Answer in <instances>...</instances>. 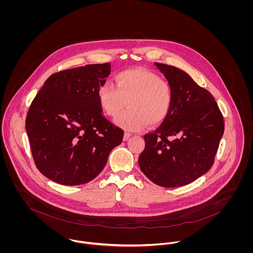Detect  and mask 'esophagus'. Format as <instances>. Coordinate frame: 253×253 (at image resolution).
<instances>
[{
	"label": "esophagus",
	"instance_id": "1",
	"mask_svg": "<svg viewBox=\"0 0 253 253\" xmlns=\"http://www.w3.org/2000/svg\"><path fill=\"white\" fill-rule=\"evenodd\" d=\"M130 136H131V134H130V133H128V132H125L123 140H124V141H126V140H127V139H128Z\"/></svg>",
	"mask_w": 253,
	"mask_h": 253
}]
</instances>
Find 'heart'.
I'll return each instance as SVG.
<instances>
[{"mask_svg": "<svg viewBox=\"0 0 253 253\" xmlns=\"http://www.w3.org/2000/svg\"><path fill=\"white\" fill-rule=\"evenodd\" d=\"M115 85L102 84L97 91L100 108L109 116L120 115L115 124L128 131H138L150 126H158L169 116L173 94L170 84L156 73L146 69H130L115 76Z\"/></svg>", "mask_w": 253, "mask_h": 253, "instance_id": "b5f03b06", "label": "heart"}]
</instances>
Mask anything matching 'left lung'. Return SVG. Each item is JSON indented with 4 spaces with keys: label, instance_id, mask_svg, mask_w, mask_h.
<instances>
[{
    "label": "left lung",
    "instance_id": "1",
    "mask_svg": "<svg viewBox=\"0 0 253 253\" xmlns=\"http://www.w3.org/2000/svg\"><path fill=\"white\" fill-rule=\"evenodd\" d=\"M155 65L170 84L173 101L163 124L145 134L138 165L155 184L180 187L212 167L224 133L223 116L211 93L190 75L174 66Z\"/></svg>",
    "mask_w": 253,
    "mask_h": 253
}]
</instances>
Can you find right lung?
Segmentation results:
<instances>
[{
  "label": "right lung",
  "instance_id": "right-lung-1",
  "mask_svg": "<svg viewBox=\"0 0 253 253\" xmlns=\"http://www.w3.org/2000/svg\"><path fill=\"white\" fill-rule=\"evenodd\" d=\"M110 63L52 74L37 93L26 131L40 172L62 185H81L104 169L124 131L103 116L97 91L111 73Z\"/></svg>",
  "mask_w": 253,
  "mask_h": 253
}]
</instances>
